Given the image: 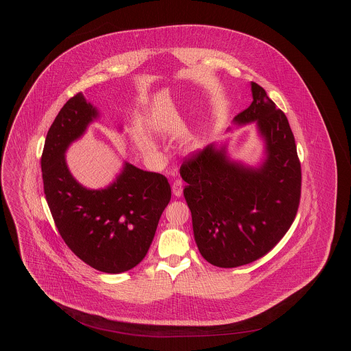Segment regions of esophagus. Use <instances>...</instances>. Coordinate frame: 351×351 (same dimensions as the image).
<instances>
[{
    "instance_id": "obj_1",
    "label": "esophagus",
    "mask_w": 351,
    "mask_h": 351,
    "mask_svg": "<svg viewBox=\"0 0 351 351\" xmlns=\"http://www.w3.org/2000/svg\"><path fill=\"white\" fill-rule=\"evenodd\" d=\"M184 185H185V184H184L181 180L174 181V184H173V186H171L173 195L177 196V197H180V196L182 195V192H184Z\"/></svg>"
}]
</instances>
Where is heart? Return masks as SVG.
<instances>
[{
    "label": "heart",
    "mask_w": 351,
    "mask_h": 351,
    "mask_svg": "<svg viewBox=\"0 0 351 351\" xmlns=\"http://www.w3.org/2000/svg\"><path fill=\"white\" fill-rule=\"evenodd\" d=\"M136 141H138V143H139L142 147H145L146 150H150V141H149V139H147V138H146L143 134H141V132H139V134L136 135Z\"/></svg>",
    "instance_id": "b5f03b06"
}]
</instances>
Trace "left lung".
Masks as SVG:
<instances>
[{
	"mask_svg": "<svg viewBox=\"0 0 351 351\" xmlns=\"http://www.w3.org/2000/svg\"><path fill=\"white\" fill-rule=\"evenodd\" d=\"M251 90L250 106L235 121H256L266 141L263 166L245 167L208 146L180 169L197 247L217 267L243 266L273 250L300 205V159L289 121L262 86L251 82Z\"/></svg>",
	"mask_w": 351,
	"mask_h": 351,
	"instance_id": "8db88e82",
	"label": "left lung"
}]
</instances>
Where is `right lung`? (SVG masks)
Listing matches in <instances>:
<instances>
[{"mask_svg": "<svg viewBox=\"0 0 351 351\" xmlns=\"http://www.w3.org/2000/svg\"><path fill=\"white\" fill-rule=\"evenodd\" d=\"M96 116L82 93L63 105L46 136L40 159L43 186L67 247L93 269L117 274L146 256L171 189L165 176L130 163L106 189L81 186L67 169L64 151Z\"/></svg>", "mask_w": 351, "mask_h": 351, "instance_id": "right-lung-1", "label": "right lung"}]
</instances>
